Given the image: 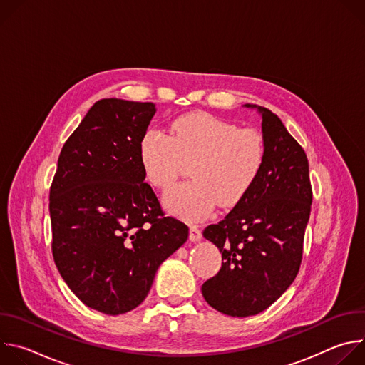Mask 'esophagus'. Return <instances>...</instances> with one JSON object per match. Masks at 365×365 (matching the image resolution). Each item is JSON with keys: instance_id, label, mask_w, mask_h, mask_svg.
<instances>
[{"instance_id": "esophagus-1", "label": "esophagus", "mask_w": 365, "mask_h": 365, "mask_svg": "<svg viewBox=\"0 0 365 365\" xmlns=\"http://www.w3.org/2000/svg\"><path fill=\"white\" fill-rule=\"evenodd\" d=\"M202 238V231L199 228V225H190V230H189V240L196 242Z\"/></svg>"}]
</instances>
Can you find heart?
<instances>
[{"mask_svg":"<svg viewBox=\"0 0 365 365\" xmlns=\"http://www.w3.org/2000/svg\"><path fill=\"white\" fill-rule=\"evenodd\" d=\"M266 140L255 128L211 114H187L172 124V135L147 130L140 141V162L147 180L169 189L192 163L193 180L168 192L170 211L187 220L210 214L217 202L235 205L257 182L266 163Z\"/></svg>","mask_w":365,"mask_h":365,"instance_id":"heart-1","label":"heart"}]
</instances>
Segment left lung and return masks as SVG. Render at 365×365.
Wrapping results in <instances>:
<instances>
[{
	"label": "left lung",
	"instance_id": "left-lung-1",
	"mask_svg": "<svg viewBox=\"0 0 365 365\" xmlns=\"http://www.w3.org/2000/svg\"><path fill=\"white\" fill-rule=\"evenodd\" d=\"M245 107L258 108L263 115L267 148L263 172L222 221L203 230L224 262L202 284V294L214 309L237 318L266 310L293 283L312 206L302 145L270 110Z\"/></svg>",
	"mask_w": 365,
	"mask_h": 365
}]
</instances>
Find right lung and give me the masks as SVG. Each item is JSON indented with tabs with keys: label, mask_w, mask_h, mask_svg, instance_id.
<instances>
[{
	"label": "right lung",
	"mask_w": 365,
	"mask_h": 365,
	"mask_svg": "<svg viewBox=\"0 0 365 365\" xmlns=\"http://www.w3.org/2000/svg\"><path fill=\"white\" fill-rule=\"evenodd\" d=\"M153 102L96 101L63 144L50 186L51 252L69 289L89 307H137L155 272L189 235L144 182L140 141Z\"/></svg>",
	"instance_id": "right-lung-1"
}]
</instances>
